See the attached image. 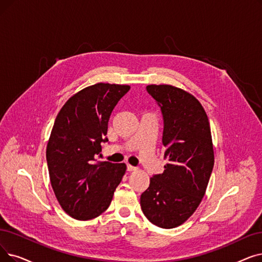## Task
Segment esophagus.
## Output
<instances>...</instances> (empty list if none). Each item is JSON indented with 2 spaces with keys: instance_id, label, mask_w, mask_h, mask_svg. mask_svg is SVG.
Returning a JSON list of instances; mask_svg holds the SVG:
<instances>
[{
  "instance_id": "obj_1",
  "label": "esophagus",
  "mask_w": 262,
  "mask_h": 262,
  "mask_svg": "<svg viewBox=\"0 0 262 262\" xmlns=\"http://www.w3.org/2000/svg\"><path fill=\"white\" fill-rule=\"evenodd\" d=\"M137 169L136 167H134V166H132V165H127V171H129V172H132V171H135V170Z\"/></svg>"
}]
</instances>
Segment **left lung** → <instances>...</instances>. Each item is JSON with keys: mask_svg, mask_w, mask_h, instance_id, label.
Masks as SVG:
<instances>
[{"mask_svg": "<svg viewBox=\"0 0 262 262\" xmlns=\"http://www.w3.org/2000/svg\"><path fill=\"white\" fill-rule=\"evenodd\" d=\"M146 91L163 113L168 163L150 179L140 206L152 224L171 229L194 214L206 194L214 166L211 128L200 101L186 91L169 84H150Z\"/></svg>", "mask_w": 262, "mask_h": 262, "instance_id": "1", "label": "left lung"}]
</instances>
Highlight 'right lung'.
<instances>
[{
	"label": "right lung",
	"mask_w": 262,
	"mask_h": 262,
	"mask_svg": "<svg viewBox=\"0 0 262 262\" xmlns=\"http://www.w3.org/2000/svg\"><path fill=\"white\" fill-rule=\"evenodd\" d=\"M126 84L96 83L74 94L55 118L47 144V164L54 195L73 219L89 221L110 206L126 165L96 162L107 142L108 121Z\"/></svg>",
	"instance_id": "add662e5"
}]
</instances>
